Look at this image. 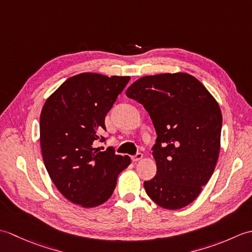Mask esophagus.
I'll return each mask as SVG.
<instances>
[{
  "label": "esophagus",
  "mask_w": 252,
  "mask_h": 252,
  "mask_svg": "<svg viewBox=\"0 0 252 252\" xmlns=\"http://www.w3.org/2000/svg\"><path fill=\"white\" fill-rule=\"evenodd\" d=\"M143 158V154L142 153H136L134 156H132V161H138V160H141Z\"/></svg>",
  "instance_id": "34e87169"
}]
</instances>
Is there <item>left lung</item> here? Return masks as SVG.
Listing matches in <instances>:
<instances>
[{"label":"left lung","mask_w":252,"mask_h":252,"mask_svg":"<svg viewBox=\"0 0 252 252\" xmlns=\"http://www.w3.org/2000/svg\"><path fill=\"white\" fill-rule=\"evenodd\" d=\"M126 96L144 106L157 133L153 156L157 174L144 182L160 207L176 210L200 194L220 152L222 114L202 83L187 73L138 79Z\"/></svg>","instance_id":"obj_1"}]
</instances>
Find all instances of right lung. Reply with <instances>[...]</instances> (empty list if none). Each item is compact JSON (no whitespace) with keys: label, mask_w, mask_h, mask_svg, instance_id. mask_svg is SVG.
I'll use <instances>...</instances> for the list:
<instances>
[{"label":"right lung","mask_w":252,"mask_h":252,"mask_svg":"<svg viewBox=\"0 0 252 252\" xmlns=\"http://www.w3.org/2000/svg\"><path fill=\"white\" fill-rule=\"evenodd\" d=\"M130 77L80 73L66 80L45 101L40 142L45 168L68 200L85 208L99 206L114 192L118 175L131 163L105 142V117Z\"/></svg>","instance_id":"obj_1"}]
</instances>
